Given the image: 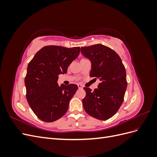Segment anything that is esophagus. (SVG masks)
<instances>
[{
	"mask_svg": "<svg viewBox=\"0 0 157 157\" xmlns=\"http://www.w3.org/2000/svg\"><path fill=\"white\" fill-rule=\"evenodd\" d=\"M77 85H78V88H79V89H80V88H83V86H82V85H81V84H78Z\"/></svg>",
	"mask_w": 157,
	"mask_h": 157,
	"instance_id": "obj_1",
	"label": "esophagus"
}]
</instances>
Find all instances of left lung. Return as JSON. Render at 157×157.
Here are the masks:
<instances>
[{
  "mask_svg": "<svg viewBox=\"0 0 157 157\" xmlns=\"http://www.w3.org/2000/svg\"><path fill=\"white\" fill-rule=\"evenodd\" d=\"M81 52L91 61L90 77L101 81L94 91L84 88L86 94L82 99L84 109L92 117L108 120L115 115L124 101L127 87L124 65L115 51L100 44L82 47Z\"/></svg>",
  "mask_w": 157,
  "mask_h": 157,
  "instance_id": "left-lung-1",
  "label": "left lung"
}]
</instances>
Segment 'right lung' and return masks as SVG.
I'll use <instances>...</instances> for the list:
<instances>
[{
    "label": "right lung",
    "instance_id": "right-lung-1",
    "mask_svg": "<svg viewBox=\"0 0 157 157\" xmlns=\"http://www.w3.org/2000/svg\"><path fill=\"white\" fill-rule=\"evenodd\" d=\"M80 47L46 46L28 64L25 77L26 98L36 116L52 122L67 112L71 99L78 90L77 84H58V75L67 73L69 65L78 57Z\"/></svg>",
    "mask_w": 157,
    "mask_h": 157
}]
</instances>
